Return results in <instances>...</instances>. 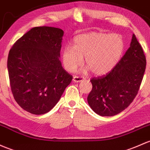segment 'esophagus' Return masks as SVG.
I'll return each instance as SVG.
<instances>
[{
  "instance_id": "34e87169",
  "label": "esophagus",
  "mask_w": 150,
  "mask_h": 150,
  "mask_svg": "<svg viewBox=\"0 0 150 150\" xmlns=\"http://www.w3.org/2000/svg\"><path fill=\"white\" fill-rule=\"evenodd\" d=\"M84 79V77L83 76H74L72 80H73L75 83H80V82H81L82 80H83Z\"/></svg>"
}]
</instances>
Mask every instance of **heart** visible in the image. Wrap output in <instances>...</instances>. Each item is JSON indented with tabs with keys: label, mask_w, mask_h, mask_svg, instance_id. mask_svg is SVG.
<instances>
[{
	"label": "heart",
	"mask_w": 150,
	"mask_h": 150,
	"mask_svg": "<svg viewBox=\"0 0 150 150\" xmlns=\"http://www.w3.org/2000/svg\"><path fill=\"white\" fill-rule=\"evenodd\" d=\"M124 41L117 34L100 32L78 35L73 40V47H64L62 62L68 72H74L83 62L96 75L108 74L116 67L124 51Z\"/></svg>",
	"instance_id": "1"
}]
</instances>
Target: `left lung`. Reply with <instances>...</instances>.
Wrapping results in <instances>:
<instances>
[{"label": "left lung", "mask_w": 150, "mask_h": 150, "mask_svg": "<svg viewBox=\"0 0 150 150\" xmlns=\"http://www.w3.org/2000/svg\"><path fill=\"white\" fill-rule=\"evenodd\" d=\"M146 68V57L133 34L130 47L106 75L93 78L88 102L94 112L112 116L127 108L137 95Z\"/></svg>", "instance_id": "left-lung-1"}]
</instances>
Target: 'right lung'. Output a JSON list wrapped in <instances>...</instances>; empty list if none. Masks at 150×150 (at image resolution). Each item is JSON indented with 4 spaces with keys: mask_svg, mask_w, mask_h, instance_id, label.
Instances as JSON below:
<instances>
[{
    "mask_svg": "<svg viewBox=\"0 0 150 150\" xmlns=\"http://www.w3.org/2000/svg\"><path fill=\"white\" fill-rule=\"evenodd\" d=\"M63 34L58 28H32L9 51L7 67L13 96L32 114L54 108L72 80L59 59Z\"/></svg>",
    "mask_w": 150,
    "mask_h": 150,
    "instance_id": "obj_1",
    "label": "right lung"
}]
</instances>
